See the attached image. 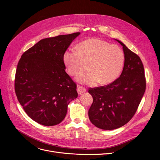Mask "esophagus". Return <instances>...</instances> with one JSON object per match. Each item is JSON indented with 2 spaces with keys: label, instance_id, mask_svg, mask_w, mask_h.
<instances>
[{
  "label": "esophagus",
  "instance_id": "1",
  "mask_svg": "<svg viewBox=\"0 0 160 160\" xmlns=\"http://www.w3.org/2000/svg\"><path fill=\"white\" fill-rule=\"evenodd\" d=\"M85 91H86L85 88H83V87L79 86V87H78V88H77V92H78V94L79 95H81L82 94L85 92Z\"/></svg>",
  "mask_w": 160,
  "mask_h": 160
}]
</instances>
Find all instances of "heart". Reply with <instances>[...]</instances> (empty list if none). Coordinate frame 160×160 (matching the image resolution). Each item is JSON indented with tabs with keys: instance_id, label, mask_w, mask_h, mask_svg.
I'll use <instances>...</instances> for the list:
<instances>
[{
	"instance_id": "heart-1",
	"label": "heart",
	"mask_w": 160,
	"mask_h": 160,
	"mask_svg": "<svg viewBox=\"0 0 160 160\" xmlns=\"http://www.w3.org/2000/svg\"><path fill=\"white\" fill-rule=\"evenodd\" d=\"M68 73L79 75L78 82L90 86L109 83L121 73L125 63V54L117 45L99 39L90 38L78 44L76 49H70L63 56ZM89 64L88 65V64Z\"/></svg>"
}]
</instances>
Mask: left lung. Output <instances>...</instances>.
<instances>
[{
  "instance_id": "left-lung-1",
  "label": "left lung",
  "mask_w": 160,
  "mask_h": 160,
  "mask_svg": "<svg viewBox=\"0 0 160 160\" xmlns=\"http://www.w3.org/2000/svg\"><path fill=\"white\" fill-rule=\"evenodd\" d=\"M123 69L120 77L104 86L90 88L93 102L88 110L90 121L96 127L113 130L127 123L133 117L146 90L144 68L141 58L126 45Z\"/></svg>"
}]
</instances>
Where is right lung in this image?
Returning <instances> with one entry per match:
<instances>
[{"label": "right lung", "mask_w": 160, "mask_h": 160, "mask_svg": "<svg viewBox=\"0 0 160 160\" xmlns=\"http://www.w3.org/2000/svg\"><path fill=\"white\" fill-rule=\"evenodd\" d=\"M80 34L43 38L22 54L18 62L14 80L18 100L39 124L60 123L68 105L78 97L77 84L65 72L63 56Z\"/></svg>", "instance_id": "right-lung-1"}]
</instances>
